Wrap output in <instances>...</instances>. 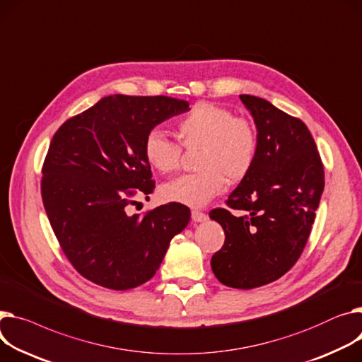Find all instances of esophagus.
I'll return each instance as SVG.
<instances>
[{"label": "esophagus", "instance_id": "obj_1", "mask_svg": "<svg viewBox=\"0 0 362 362\" xmlns=\"http://www.w3.org/2000/svg\"><path fill=\"white\" fill-rule=\"evenodd\" d=\"M208 218V215L202 211H198V209H194L192 211V220L197 221V223H201V221H205Z\"/></svg>", "mask_w": 362, "mask_h": 362}]
</instances>
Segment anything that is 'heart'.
<instances>
[{"label":"heart","instance_id":"heart-1","mask_svg":"<svg viewBox=\"0 0 362 362\" xmlns=\"http://www.w3.org/2000/svg\"><path fill=\"white\" fill-rule=\"evenodd\" d=\"M182 146L199 150L197 168L161 189L165 201L204 206L218 197L226 185L245 180L256 163L259 135L252 119L212 103H197L177 122ZM182 146L158 128L144 139V157L163 175L176 172L182 163Z\"/></svg>","mask_w":362,"mask_h":362}]
</instances>
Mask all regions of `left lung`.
I'll list each match as a JSON object with an SVG mask.
<instances>
[{"label":"left lung","instance_id":"obj_1","mask_svg":"<svg viewBox=\"0 0 362 362\" xmlns=\"http://www.w3.org/2000/svg\"><path fill=\"white\" fill-rule=\"evenodd\" d=\"M240 99L255 119L259 151L250 175L226 201L227 208L209 212L226 233L211 268L224 285L252 290L279 279L300 259L323 194L325 170L301 119L255 95Z\"/></svg>","mask_w":362,"mask_h":362}]
</instances>
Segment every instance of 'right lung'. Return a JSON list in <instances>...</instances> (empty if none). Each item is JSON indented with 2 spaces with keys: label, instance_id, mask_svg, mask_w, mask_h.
I'll use <instances>...</instances> for the list:
<instances>
[{
  "label": "right lung",
  "instance_id": "obj_1",
  "mask_svg": "<svg viewBox=\"0 0 362 362\" xmlns=\"http://www.w3.org/2000/svg\"><path fill=\"white\" fill-rule=\"evenodd\" d=\"M189 110L167 95H107L55 132L42 165V201L74 269L100 286L125 291L154 276L190 220L179 202L129 216L135 197L156 187L144 139L163 120Z\"/></svg>",
  "mask_w": 362,
  "mask_h": 362
}]
</instances>
